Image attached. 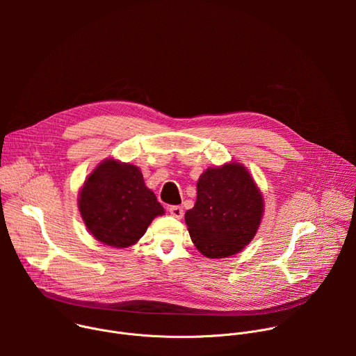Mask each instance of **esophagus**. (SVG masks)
Wrapping results in <instances>:
<instances>
[{
	"label": "esophagus",
	"instance_id": "obj_1",
	"mask_svg": "<svg viewBox=\"0 0 356 356\" xmlns=\"http://www.w3.org/2000/svg\"><path fill=\"white\" fill-rule=\"evenodd\" d=\"M169 213L172 214V217H175V218H177V220H181L183 218V207H180V206H172L170 209H169Z\"/></svg>",
	"mask_w": 356,
	"mask_h": 356
}]
</instances>
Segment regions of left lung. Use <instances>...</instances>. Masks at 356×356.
Returning <instances> with one entry per match:
<instances>
[{
	"mask_svg": "<svg viewBox=\"0 0 356 356\" xmlns=\"http://www.w3.org/2000/svg\"><path fill=\"white\" fill-rule=\"evenodd\" d=\"M265 211L262 191L239 162L202 172L197 200L184 220L202 255L220 259L241 252L257 235Z\"/></svg>",
	"mask_w": 356,
	"mask_h": 356,
	"instance_id": "obj_1",
	"label": "left lung"
}]
</instances>
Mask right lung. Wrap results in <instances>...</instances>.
Wrapping results in <instances>:
<instances>
[{"label": "right lung", "instance_id": "obj_1", "mask_svg": "<svg viewBox=\"0 0 356 356\" xmlns=\"http://www.w3.org/2000/svg\"><path fill=\"white\" fill-rule=\"evenodd\" d=\"M77 204L88 232L113 248L136 243L150 222L165 214L140 169L114 158L104 159L87 176Z\"/></svg>", "mask_w": 356, "mask_h": 356}]
</instances>
